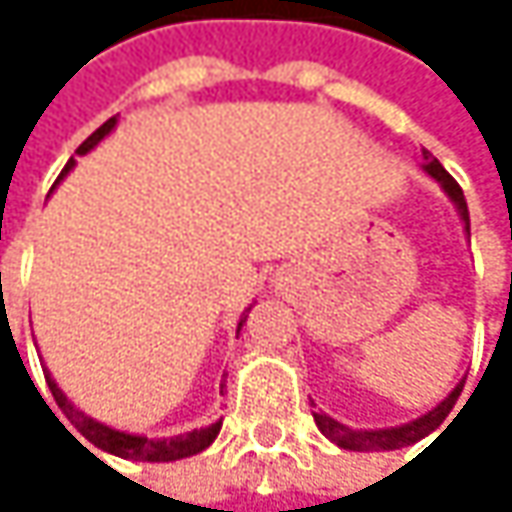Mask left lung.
<instances>
[{"label":"left lung","instance_id":"left-lung-1","mask_svg":"<svg viewBox=\"0 0 512 512\" xmlns=\"http://www.w3.org/2000/svg\"><path fill=\"white\" fill-rule=\"evenodd\" d=\"M421 168H424V171L442 186V192L451 198V204H454L457 213H460L462 231H465V237H468V234H471V231H468V204H465V195H462L460 183L442 168V162L430 154V151H424V165H421ZM462 385H465V379H460V382L451 388V394H448L445 400H439L433 409H427L424 415H418V418H412V421H406V424H397V427L353 430V427L341 424L338 418H332V415H326V412H314V421H317L320 433H323L329 442H335L338 448H344V451H364V454H367V451H400V448H409V445L421 442L424 436H430L433 430L442 427V421L451 415V409H454L457 400H460Z\"/></svg>","mask_w":512,"mask_h":512}]
</instances>
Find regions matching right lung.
I'll return each mask as SVG.
<instances>
[{
  "instance_id": "1",
  "label": "right lung",
  "mask_w": 512,
  "mask_h": 512,
  "mask_svg": "<svg viewBox=\"0 0 512 512\" xmlns=\"http://www.w3.org/2000/svg\"><path fill=\"white\" fill-rule=\"evenodd\" d=\"M118 127V115L115 118H109L100 130H94L79 148H76V154L85 156L91 154L112 130ZM73 165H76V159H67V165H64V171L58 174V180L55 183H61L70 171H73ZM55 189V186H52ZM249 311H252V305L243 311V317H240V323H237V335H240V329H243V323H246V317H249ZM47 385H50L52 397H55V403H58V409L67 415V421L94 445V448H100L103 454H112V457H121V460H136V462H174V460H183V457H195V454H201V451H207L213 442H216V436H219V430H222V418L219 421H213V424H207V427H198V430H189V433H183V436H162V439H151V436H142V433H130V430H118V427H112V424H106V421H97V418H91L88 412H82L73 400H67V394L58 388V382L52 379V373L47 370ZM55 415V412H52ZM79 442V439H76ZM82 445V442H79ZM85 448V445H82ZM88 451V448H85ZM91 454V451H88ZM100 460V457H97Z\"/></svg>"
}]
</instances>
